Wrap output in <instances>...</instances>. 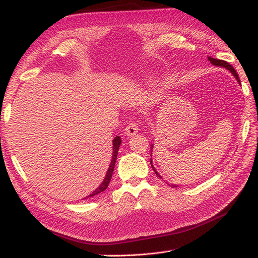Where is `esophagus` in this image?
I'll return each mask as SVG.
<instances>
[{
  "mask_svg": "<svg viewBox=\"0 0 258 258\" xmlns=\"http://www.w3.org/2000/svg\"><path fill=\"white\" fill-rule=\"evenodd\" d=\"M138 131H139V124H138V122H136V121L129 122V123L127 124L126 129H124V132H126V135H127L128 137L135 136Z\"/></svg>",
  "mask_w": 258,
  "mask_h": 258,
  "instance_id": "34e87169",
  "label": "esophagus"
}]
</instances>
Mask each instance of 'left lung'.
Masks as SVG:
<instances>
[{"mask_svg":"<svg viewBox=\"0 0 258 258\" xmlns=\"http://www.w3.org/2000/svg\"><path fill=\"white\" fill-rule=\"evenodd\" d=\"M210 61H211V63H212V64H214V66H217V67H224V68H226V69H228L229 70V71L233 74V76H235L236 77V79L238 80V82L240 83V79H239V75L237 74V72H236V70L235 69H233L232 68V66L231 64H229L228 63V62H226V61H224V60H220V59H214V58H212V57H209L208 58ZM241 84V83H240ZM152 147H153V145H152ZM151 165H152V167H153V163H152V160H151ZM153 170L155 171V174L156 175H157L159 178H162L159 174H158V172H157V171H156L155 170V168L153 167ZM162 181H163V179H162ZM168 184V183H167ZM169 186H171V187H177L176 185H170L169 184Z\"/></svg>","mask_w":258,"mask_h":258,"instance_id":"8db88e82","label":"left lung"}]
</instances>
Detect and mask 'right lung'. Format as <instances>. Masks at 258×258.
<instances>
[{"label": "right lung", "mask_w": 258, "mask_h": 258, "mask_svg": "<svg viewBox=\"0 0 258 258\" xmlns=\"http://www.w3.org/2000/svg\"><path fill=\"white\" fill-rule=\"evenodd\" d=\"M120 143H121L120 137L117 136V137L113 140V157H112V161H111L110 168H108L107 172H106V176H105V178H104V181L102 182V184H101L95 191H93L91 195H89L88 197L96 196V195H99L100 192L104 191V190L107 188L108 184H110V182H111L112 174H113V171H114V168H115V162H116V159H117V154H118V150H119Z\"/></svg>", "instance_id": "1"}]
</instances>
